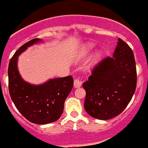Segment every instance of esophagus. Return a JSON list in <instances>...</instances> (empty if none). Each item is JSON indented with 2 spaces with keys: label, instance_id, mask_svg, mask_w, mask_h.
I'll return each instance as SVG.
<instances>
[{
  "label": "esophagus",
  "instance_id": "34e87169",
  "mask_svg": "<svg viewBox=\"0 0 148 148\" xmlns=\"http://www.w3.org/2000/svg\"><path fill=\"white\" fill-rule=\"evenodd\" d=\"M74 86L75 87V88H79V87H80V86H81V81L80 80V79L77 78V79H75V80H74Z\"/></svg>",
  "mask_w": 148,
  "mask_h": 148
}]
</instances>
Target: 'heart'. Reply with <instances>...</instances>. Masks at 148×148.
Instances as JSON below:
<instances>
[{"instance_id":"obj_1","label":"heart","mask_w":148,"mask_h":148,"mask_svg":"<svg viewBox=\"0 0 148 148\" xmlns=\"http://www.w3.org/2000/svg\"><path fill=\"white\" fill-rule=\"evenodd\" d=\"M93 47H94V45H93V43H87L86 44V45L84 46V53L86 54L88 53L89 51H90L91 49H93ZM101 51H95V53L93 54V56L91 57L90 59V64H94L95 63H97L98 61L99 60V58H101Z\"/></svg>"}]
</instances>
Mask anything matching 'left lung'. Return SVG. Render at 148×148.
Masks as SVG:
<instances>
[{
  "label": "left lung",
  "instance_id": "obj_1",
  "mask_svg": "<svg viewBox=\"0 0 148 148\" xmlns=\"http://www.w3.org/2000/svg\"><path fill=\"white\" fill-rule=\"evenodd\" d=\"M137 85L136 64L127 43L118 39L112 58L107 57L83 84L84 109L93 118L108 120L119 115L132 98Z\"/></svg>",
  "mask_w": 148,
  "mask_h": 148
}]
</instances>
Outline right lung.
<instances>
[{
  "label": "right lung",
  "instance_id": "1",
  "mask_svg": "<svg viewBox=\"0 0 148 148\" xmlns=\"http://www.w3.org/2000/svg\"><path fill=\"white\" fill-rule=\"evenodd\" d=\"M42 41L32 39L16 51L8 66V83L10 96L18 111L32 123L45 125L61 117L64 101L74 86V80L68 76L34 85L23 79L18 71V56L28 47Z\"/></svg>",
  "mask_w": 148,
  "mask_h": 148
}]
</instances>
